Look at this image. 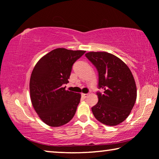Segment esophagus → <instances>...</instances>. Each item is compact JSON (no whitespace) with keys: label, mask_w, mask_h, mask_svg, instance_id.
<instances>
[{"label":"esophagus","mask_w":159,"mask_h":159,"mask_svg":"<svg viewBox=\"0 0 159 159\" xmlns=\"http://www.w3.org/2000/svg\"><path fill=\"white\" fill-rule=\"evenodd\" d=\"M81 96L83 97V98H87V97L88 96V94H85V93H82L81 94Z\"/></svg>","instance_id":"34e87169"}]
</instances>
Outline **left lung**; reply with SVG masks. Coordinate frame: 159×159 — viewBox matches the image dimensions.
I'll use <instances>...</instances> for the list:
<instances>
[{
  "label": "left lung",
  "mask_w": 159,
  "mask_h": 159,
  "mask_svg": "<svg viewBox=\"0 0 159 159\" xmlns=\"http://www.w3.org/2000/svg\"><path fill=\"white\" fill-rule=\"evenodd\" d=\"M85 57L98 71V102L92 107L97 120L104 125L115 126L125 120L130 114L137 98L135 81L129 67L112 54L90 52Z\"/></svg>",
  "instance_id": "left-lung-1"
}]
</instances>
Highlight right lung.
I'll list each match as a JSON object with an SVG mask.
<instances>
[{
  "label": "right lung",
  "mask_w": 159,
  "mask_h": 159,
  "mask_svg": "<svg viewBox=\"0 0 159 159\" xmlns=\"http://www.w3.org/2000/svg\"><path fill=\"white\" fill-rule=\"evenodd\" d=\"M85 52L57 48L36 63L31 75L29 90L32 105L40 118L52 127L69 122L76 111L80 94L66 90L72 66Z\"/></svg>",
  "instance_id": "1"
}]
</instances>
